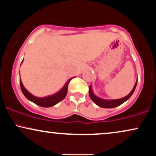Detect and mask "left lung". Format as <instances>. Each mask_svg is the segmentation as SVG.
<instances>
[{"label": "left lung", "instance_id": "8db88e82", "mask_svg": "<svg viewBox=\"0 0 156 156\" xmlns=\"http://www.w3.org/2000/svg\"><path fill=\"white\" fill-rule=\"evenodd\" d=\"M137 84V81L136 82L135 85H134L133 89H132L131 92H130V94H128V95L125 96V98H120V99H117V100H104L102 99V98H98L96 95H94V93H93L92 90V87L91 86H89V96H90V98L92 99V101L94 102L95 104H97L98 106L102 107V108H115V107L119 106V105L122 104L123 103H125V101H128V99L131 97L133 93L134 92V90H135Z\"/></svg>", "mask_w": 156, "mask_h": 156}]
</instances>
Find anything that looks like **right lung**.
<instances>
[{
  "label": "right lung",
  "instance_id": "1",
  "mask_svg": "<svg viewBox=\"0 0 156 156\" xmlns=\"http://www.w3.org/2000/svg\"><path fill=\"white\" fill-rule=\"evenodd\" d=\"M72 78H69L67 80V83H65V85L63 87V88L61 89L60 91H58V92L53 94V95L44 97V98H37V97H35L33 94H31V93L25 88L24 86L23 85L21 79H20V88L21 90H22V92L27 99L29 100L30 101L33 102V103H34L35 104L39 105V106L48 108V107L53 106V105L57 104V103H59L62 100L64 99V98L67 95V93L68 84H69V81H70Z\"/></svg>",
  "mask_w": 156,
  "mask_h": 156
}]
</instances>
